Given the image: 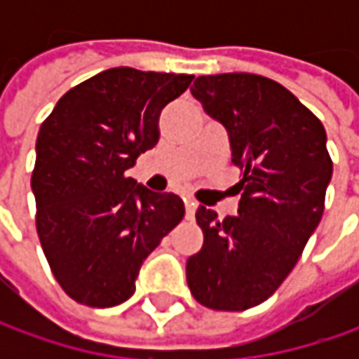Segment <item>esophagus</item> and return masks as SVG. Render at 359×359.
Listing matches in <instances>:
<instances>
[{
	"label": "esophagus",
	"mask_w": 359,
	"mask_h": 359,
	"mask_svg": "<svg viewBox=\"0 0 359 359\" xmlns=\"http://www.w3.org/2000/svg\"><path fill=\"white\" fill-rule=\"evenodd\" d=\"M186 201V217L187 219H194V214H196V210H198V201L194 200H184Z\"/></svg>",
	"instance_id": "34e87169"
}]
</instances>
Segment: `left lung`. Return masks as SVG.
<instances>
[{"label": "left lung", "instance_id": "8db88e82", "mask_svg": "<svg viewBox=\"0 0 359 359\" xmlns=\"http://www.w3.org/2000/svg\"><path fill=\"white\" fill-rule=\"evenodd\" d=\"M191 93L228 130L241 200L226 219L196 212L203 245L187 259V285L210 310H250L282 285L322 219L332 180L325 130L269 77L201 76Z\"/></svg>", "mask_w": 359, "mask_h": 359}]
</instances>
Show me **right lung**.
I'll return each mask as SVG.
<instances>
[{
	"instance_id": "add662e5",
	"label": "right lung",
	"mask_w": 359,
	"mask_h": 359,
	"mask_svg": "<svg viewBox=\"0 0 359 359\" xmlns=\"http://www.w3.org/2000/svg\"><path fill=\"white\" fill-rule=\"evenodd\" d=\"M194 76L111 67L62 95L35 142V228L62 290L77 304L130 299L144 259L186 214L126 172L158 144L161 109Z\"/></svg>"
}]
</instances>
